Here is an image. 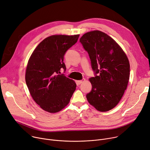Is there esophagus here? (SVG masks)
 <instances>
[{
	"label": "esophagus",
	"mask_w": 150,
	"mask_h": 150,
	"mask_svg": "<svg viewBox=\"0 0 150 150\" xmlns=\"http://www.w3.org/2000/svg\"><path fill=\"white\" fill-rule=\"evenodd\" d=\"M85 79H83L82 80H79V81H77V83H78V84H81V83H83L84 81H85Z\"/></svg>",
	"instance_id": "obj_1"
}]
</instances>
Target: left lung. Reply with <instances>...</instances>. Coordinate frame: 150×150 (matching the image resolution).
Instances as JSON below:
<instances>
[{
    "instance_id": "1",
    "label": "left lung",
    "mask_w": 150,
    "mask_h": 150,
    "mask_svg": "<svg viewBox=\"0 0 150 150\" xmlns=\"http://www.w3.org/2000/svg\"><path fill=\"white\" fill-rule=\"evenodd\" d=\"M88 52L93 71L92 86L86 95L88 103L100 112L117 105L127 88L130 63L126 53L111 37L100 30L88 32L79 39Z\"/></svg>"
}]
</instances>
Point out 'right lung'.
<instances>
[{
	"label": "right lung",
	"mask_w": 150,
	"mask_h": 150,
	"mask_svg": "<svg viewBox=\"0 0 150 150\" xmlns=\"http://www.w3.org/2000/svg\"><path fill=\"white\" fill-rule=\"evenodd\" d=\"M79 35H54L40 42L30 56L25 79L35 102L50 113L60 111L70 102L76 90L75 81L63 75L66 51L74 45Z\"/></svg>",
	"instance_id": "obj_1"
}]
</instances>
